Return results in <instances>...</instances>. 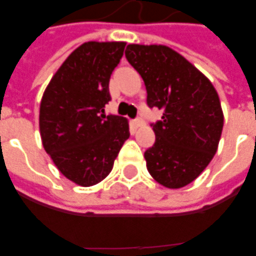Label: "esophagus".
Wrapping results in <instances>:
<instances>
[{
	"label": "esophagus",
	"instance_id": "34e87169",
	"mask_svg": "<svg viewBox=\"0 0 256 256\" xmlns=\"http://www.w3.org/2000/svg\"><path fill=\"white\" fill-rule=\"evenodd\" d=\"M132 124H134V128H142V126H144V120L138 118V120H132Z\"/></svg>",
	"mask_w": 256,
	"mask_h": 256
}]
</instances>
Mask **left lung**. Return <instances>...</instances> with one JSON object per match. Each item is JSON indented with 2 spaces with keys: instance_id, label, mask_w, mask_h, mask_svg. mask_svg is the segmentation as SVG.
<instances>
[{
  "instance_id": "obj_1",
  "label": "left lung",
  "mask_w": 256,
  "mask_h": 256,
  "mask_svg": "<svg viewBox=\"0 0 256 256\" xmlns=\"http://www.w3.org/2000/svg\"><path fill=\"white\" fill-rule=\"evenodd\" d=\"M124 54L144 78L148 106L164 112L162 120L152 124L156 144L144 152L148 172L168 188L187 186L218 150L224 120L218 92L168 46L130 44Z\"/></svg>"
}]
</instances>
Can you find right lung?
<instances>
[{"label": "right lung", "instance_id": "right-lung-1", "mask_svg": "<svg viewBox=\"0 0 256 256\" xmlns=\"http://www.w3.org/2000/svg\"><path fill=\"white\" fill-rule=\"evenodd\" d=\"M126 42L88 41L66 58L46 86L40 104L45 152L64 176L88 187L104 180L124 140L128 120L106 116L108 82Z\"/></svg>", "mask_w": 256, "mask_h": 256}]
</instances>
